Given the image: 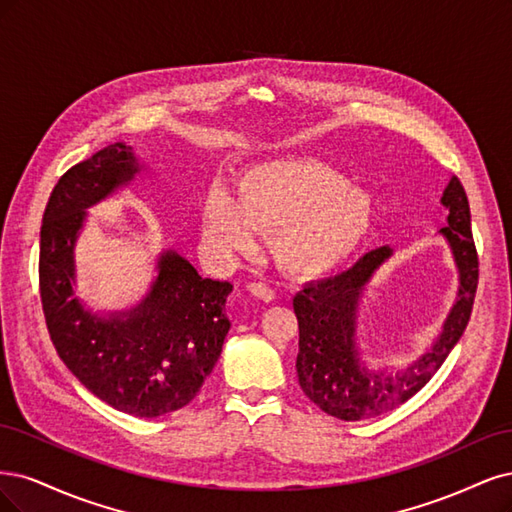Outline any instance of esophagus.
<instances>
[{"label": "esophagus", "mask_w": 512, "mask_h": 512, "mask_svg": "<svg viewBox=\"0 0 512 512\" xmlns=\"http://www.w3.org/2000/svg\"><path fill=\"white\" fill-rule=\"evenodd\" d=\"M246 289H249L251 295H255V298H259L263 302H272L276 298L274 289L268 287L266 283H249V285H246Z\"/></svg>", "instance_id": "obj_1"}]
</instances>
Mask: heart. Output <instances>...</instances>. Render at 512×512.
Instances as JSON below:
<instances>
[{
    "instance_id": "1",
    "label": "heart",
    "mask_w": 512,
    "mask_h": 512,
    "mask_svg": "<svg viewBox=\"0 0 512 512\" xmlns=\"http://www.w3.org/2000/svg\"><path fill=\"white\" fill-rule=\"evenodd\" d=\"M374 204L349 178L312 157H278L246 166L238 193L212 183L202 227L225 253H251L259 232H272L280 272L319 280L346 266L372 234Z\"/></svg>"
}]
</instances>
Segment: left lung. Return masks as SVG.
<instances>
[{"label": "left lung", "mask_w": 512, "mask_h": 512, "mask_svg": "<svg viewBox=\"0 0 512 512\" xmlns=\"http://www.w3.org/2000/svg\"><path fill=\"white\" fill-rule=\"evenodd\" d=\"M447 242L457 268V295L442 323V332L419 359L402 370L370 368L357 344V312L366 287L391 259V246H381L361 257L351 270L334 278L308 283L293 298L300 325V353L295 359L300 387L323 412L342 421H364L404 404L421 391L449 357L470 321L478 285V257L472 240L470 206L464 187L453 176L442 191Z\"/></svg>", "instance_id": "left-lung-1"}]
</instances>
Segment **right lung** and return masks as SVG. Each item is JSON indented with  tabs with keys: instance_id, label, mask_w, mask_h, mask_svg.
Instances as JSON below:
<instances>
[{
	"instance_id": "add662e5",
	"label": "right lung",
	"mask_w": 512,
	"mask_h": 512,
	"mask_svg": "<svg viewBox=\"0 0 512 512\" xmlns=\"http://www.w3.org/2000/svg\"><path fill=\"white\" fill-rule=\"evenodd\" d=\"M140 170L131 146L114 142L59 178L40 229V295L48 334L78 381L112 408L155 419L187 406L217 364L234 285L204 278L163 249L151 289L134 308L93 312L76 298L74 249L87 210Z\"/></svg>"
}]
</instances>
